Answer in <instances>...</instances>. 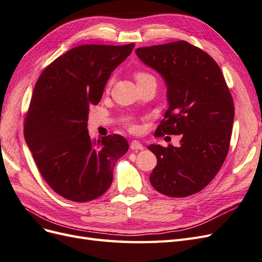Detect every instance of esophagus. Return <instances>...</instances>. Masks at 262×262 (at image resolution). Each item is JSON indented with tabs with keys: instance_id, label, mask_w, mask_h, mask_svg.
I'll return each instance as SVG.
<instances>
[{
	"instance_id": "obj_1",
	"label": "esophagus",
	"mask_w": 262,
	"mask_h": 262,
	"mask_svg": "<svg viewBox=\"0 0 262 262\" xmlns=\"http://www.w3.org/2000/svg\"><path fill=\"white\" fill-rule=\"evenodd\" d=\"M130 147L132 150H143L144 149V146L142 145L139 141H132L130 144Z\"/></svg>"
}]
</instances>
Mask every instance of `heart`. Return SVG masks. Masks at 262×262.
<instances>
[{
  "instance_id": "obj_1",
  "label": "heart",
  "mask_w": 262,
  "mask_h": 262,
  "mask_svg": "<svg viewBox=\"0 0 262 262\" xmlns=\"http://www.w3.org/2000/svg\"><path fill=\"white\" fill-rule=\"evenodd\" d=\"M134 76H136V80H137L138 84L145 83V82H147L149 80H155V78L152 75L146 73V72H137L136 74H134ZM129 125H130L131 129H134V126L132 124L129 123Z\"/></svg>"
}]
</instances>
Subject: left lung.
Masks as SVG:
<instances>
[{
	"mask_svg": "<svg viewBox=\"0 0 262 262\" xmlns=\"http://www.w3.org/2000/svg\"><path fill=\"white\" fill-rule=\"evenodd\" d=\"M136 53L167 85L169 107L155 136L181 137L178 147H147L157 158L150 184L171 198L194 194L210 184L227 156L235 114L231 92L211 55L187 41L143 47Z\"/></svg>",
	"mask_w": 262,
	"mask_h": 262,
	"instance_id": "8db88e82",
	"label": "left lung"
}]
</instances>
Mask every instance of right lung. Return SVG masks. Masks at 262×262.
<instances>
[{
  "label": "right lung",
  "mask_w": 262,
  "mask_h": 262,
  "mask_svg": "<svg viewBox=\"0 0 262 262\" xmlns=\"http://www.w3.org/2000/svg\"><path fill=\"white\" fill-rule=\"evenodd\" d=\"M134 43L83 45L55 59L39 76L24 121L37 167L54 192L74 202L104 194L116 162L129 149L119 136H89L90 107L97 105L113 71Z\"/></svg>",
  "instance_id": "obj_1"
}]
</instances>
